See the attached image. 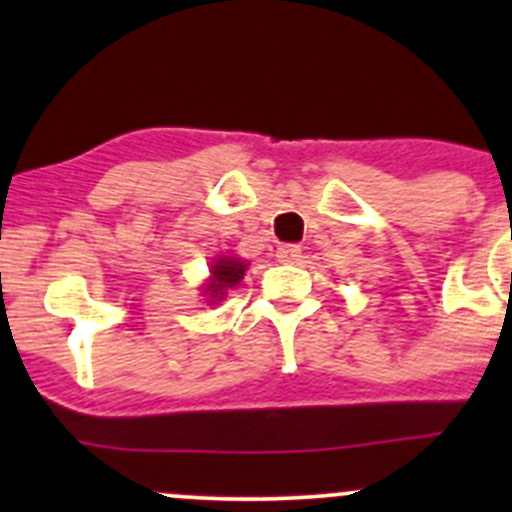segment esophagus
<instances>
[{"mask_svg": "<svg viewBox=\"0 0 512 512\" xmlns=\"http://www.w3.org/2000/svg\"><path fill=\"white\" fill-rule=\"evenodd\" d=\"M299 257H302L299 245H289V242H285V245L277 247V260L280 262H297Z\"/></svg>", "mask_w": 512, "mask_h": 512, "instance_id": "esophagus-1", "label": "esophagus"}]
</instances>
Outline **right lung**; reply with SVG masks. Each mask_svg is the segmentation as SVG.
<instances>
[{
	"mask_svg": "<svg viewBox=\"0 0 512 512\" xmlns=\"http://www.w3.org/2000/svg\"><path fill=\"white\" fill-rule=\"evenodd\" d=\"M247 262L240 260V257H218L210 267V280L205 289H208L210 299H223L225 292L230 287L240 285V280L245 277Z\"/></svg>",
	"mask_w": 512,
	"mask_h": 512,
	"instance_id": "right-lung-1",
	"label": "right lung"
}]
</instances>
